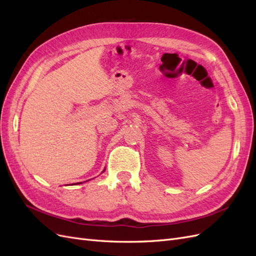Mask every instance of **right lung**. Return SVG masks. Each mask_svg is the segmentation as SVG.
Returning <instances> with one entry per match:
<instances>
[{
    "label": "right lung",
    "instance_id": "add662e5",
    "mask_svg": "<svg viewBox=\"0 0 256 256\" xmlns=\"http://www.w3.org/2000/svg\"><path fill=\"white\" fill-rule=\"evenodd\" d=\"M104 172H105V170H104Z\"/></svg>",
    "mask_w": 256,
    "mask_h": 256
}]
</instances>
